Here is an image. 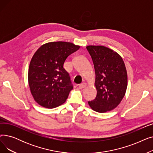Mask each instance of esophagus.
Segmentation results:
<instances>
[{"mask_svg": "<svg viewBox=\"0 0 153 153\" xmlns=\"http://www.w3.org/2000/svg\"><path fill=\"white\" fill-rule=\"evenodd\" d=\"M85 85H86V84H85V83H82L81 84L79 85V89H83V88H84V87H85Z\"/></svg>", "mask_w": 153, "mask_h": 153, "instance_id": "34e87169", "label": "esophagus"}]
</instances>
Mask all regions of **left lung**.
I'll return each instance as SVG.
<instances>
[{
    "instance_id": "left-lung-1",
    "label": "left lung",
    "mask_w": 153,
    "mask_h": 153,
    "mask_svg": "<svg viewBox=\"0 0 153 153\" xmlns=\"http://www.w3.org/2000/svg\"><path fill=\"white\" fill-rule=\"evenodd\" d=\"M95 72L97 95L91 108L104 113L116 108L125 96L128 83L125 63L117 53L103 46H87Z\"/></svg>"
}]
</instances>
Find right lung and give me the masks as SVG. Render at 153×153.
Wrapping results in <instances>:
<instances>
[{
    "label": "right lung",
    "instance_id": "1",
    "mask_svg": "<svg viewBox=\"0 0 153 153\" xmlns=\"http://www.w3.org/2000/svg\"><path fill=\"white\" fill-rule=\"evenodd\" d=\"M79 48L69 42H50L35 52L30 63L28 77L31 93L39 105L53 108L66 102L73 86L63 65Z\"/></svg>",
    "mask_w": 153,
    "mask_h": 153
}]
</instances>
